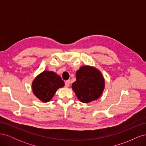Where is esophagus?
Here are the masks:
<instances>
[{"label": "esophagus", "instance_id": "esophagus-1", "mask_svg": "<svg viewBox=\"0 0 146 146\" xmlns=\"http://www.w3.org/2000/svg\"><path fill=\"white\" fill-rule=\"evenodd\" d=\"M69 85H70V80H66V81L65 82V86H66V87H68V86H69Z\"/></svg>", "mask_w": 146, "mask_h": 146}]
</instances>
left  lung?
Returning <instances> with one entry per match:
<instances>
[{"label": "left lung", "instance_id": "obj_1", "mask_svg": "<svg viewBox=\"0 0 146 146\" xmlns=\"http://www.w3.org/2000/svg\"><path fill=\"white\" fill-rule=\"evenodd\" d=\"M72 88L78 99L87 104L100 98L105 88V79L97 68L83 66L76 72V81Z\"/></svg>", "mask_w": 146, "mask_h": 146}]
</instances>
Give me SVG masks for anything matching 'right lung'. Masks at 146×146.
Returning <instances> with one entry per match:
<instances>
[{"mask_svg": "<svg viewBox=\"0 0 146 146\" xmlns=\"http://www.w3.org/2000/svg\"><path fill=\"white\" fill-rule=\"evenodd\" d=\"M64 86L61 77L53 71L44 70L35 77L32 82L34 95L42 102H49L56 91Z\"/></svg>", "mask_w": 146, "mask_h": 146, "instance_id": "right-lung-1", "label": "right lung"}]
</instances>
